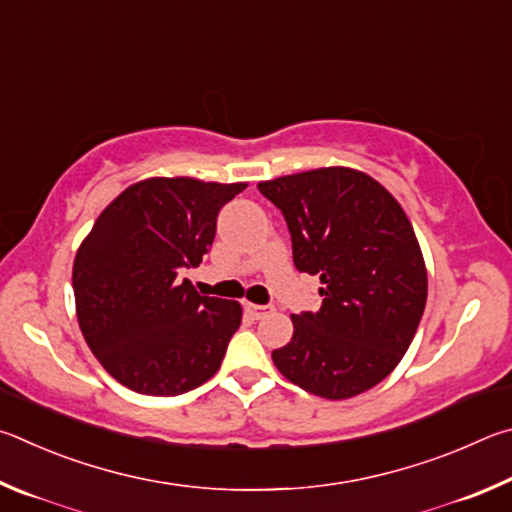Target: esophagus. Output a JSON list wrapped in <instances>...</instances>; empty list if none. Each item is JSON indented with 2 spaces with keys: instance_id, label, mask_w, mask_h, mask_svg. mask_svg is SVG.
Instances as JSON below:
<instances>
[{
  "instance_id": "esophagus-1",
  "label": "esophagus",
  "mask_w": 512,
  "mask_h": 512,
  "mask_svg": "<svg viewBox=\"0 0 512 512\" xmlns=\"http://www.w3.org/2000/svg\"><path fill=\"white\" fill-rule=\"evenodd\" d=\"M247 312H249V315L251 317H254V319H263V317H267V315H270V312L274 310L272 306H258V303H247Z\"/></svg>"
}]
</instances>
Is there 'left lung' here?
I'll return each instance as SVG.
<instances>
[{
  "instance_id": "left-lung-1",
  "label": "left lung",
  "mask_w": 512,
  "mask_h": 512,
  "mask_svg": "<svg viewBox=\"0 0 512 512\" xmlns=\"http://www.w3.org/2000/svg\"><path fill=\"white\" fill-rule=\"evenodd\" d=\"M288 222L299 272L317 274L319 312L292 315L272 360L326 400L373 389L400 364L427 303V270L396 197L362 170L330 166L258 184Z\"/></svg>"
}]
</instances>
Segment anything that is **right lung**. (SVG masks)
<instances>
[{"label": "right lung", "instance_id": "right-lung-1", "mask_svg": "<svg viewBox=\"0 0 512 512\" xmlns=\"http://www.w3.org/2000/svg\"><path fill=\"white\" fill-rule=\"evenodd\" d=\"M245 188L143 179L114 197L80 242L71 276L80 333L123 387L179 396L218 373L242 308L202 297L179 272L202 263L220 209Z\"/></svg>", "mask_w": 512, "mask_h": 512}]
</instances>
